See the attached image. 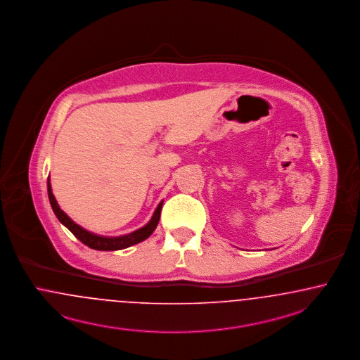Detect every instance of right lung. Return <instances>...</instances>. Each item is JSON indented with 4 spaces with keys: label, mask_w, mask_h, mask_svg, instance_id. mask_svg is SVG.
I'll list each match as a JSON object with an SVG mask.
<instances>
[{
    "label": "right lung",
    "mask_w": 360,
    "mask_h": 360,
    "mask_svg": "<svg viewBox=\"0 0 360 360\" xmlns=\"http://www.w3.org/2000/svg\"><path fill=\"white\" fill-rule=\"evenodd\" d=\"M48 195H49V202L52 205V209L58 217V221L72 231L73 236L77 240H80L83 244L89 246L91 249H96V250H120V249L129 248L131 245L138 244V243L146 240L147 237H150L151 233L155 231V228L158 225L160 210H162V205H163V202L159 203L151 221L142 229L132 231L127 236H122V237H101V236H96V234H92V233L86 231L82 226H79L77 224H75L72 219L58 207V202L55 200V195H53L52 188H51L49 179H48Z\"/></svg>",
    "instance_id": "add662e5"
}]
</instances>
